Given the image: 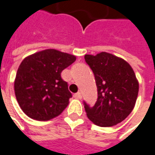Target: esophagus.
Returning a JSON list of instances; mask_svg holds the SVG:
<instances>
[{
	"instance_id": "esophagus-1",
	"label": "esophagus",
	"mask_w": 155,
	"mask_h": 155,
	"mask_svg": "<svg viewBox=\"0 0 155 155\" xmlns=\"http://www.w3.org/2000/svg\"><path fill=\"white\" fill-rule=\"evenodd\" d=\"M74 97L75 98V99H81V94L80 92H78V93L74 94Z\"/></svg>"
}]
</instances>
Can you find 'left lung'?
Returning a JSON list of instances; mask_svg holds the SVG:
<instances>
[{"instance_id":"8db88e82","label":"left lung","mask_w":155,"mask_h":155,"mask_svg":"<svg viewBox=\"0 0 155 155\" xmlns=\"http://www.w3.org/2000/svg\"><path fill=\"white\" fill-rule=\"evenodd\" d=\"M93 71L98 99L93 107L85 104L87 118L100 127H112L124 120L137 100L139 82L132 67L122 58L107 52L86 54Z\"/></svg>"}]
</instances>
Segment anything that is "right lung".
<instances>
[{
    "instance_id": "right-lung-1",
    "label": "right lung",
    "mask_w": 155,
    "mask_h": 155,
    "mask_svg": "<svg viewBox=\"0 0 155 155\" xmlns=\"http://www.w3.org/2000/svg\"><path fill=\"white\" fill-rule=\"evenodd\" d=\"M75 60V55L45 49L21 61L14 87L19 106L28 117L49 120L68 107L72 94L61 74Z\"/></svg>"
}]
</instances>
